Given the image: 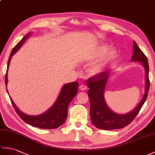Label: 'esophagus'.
Masks as SVG:
<instances>
[{"instance_id": "obj_1", "label": "esophagus", "mask_w": 155, "mask_h": 155, "mask_svg": "<svg viewBox=\"0 0 155 155\" xmlns=\"http://www.w3.org/2000/svg\"><path fill=\"white\" fill-rule=\"evenodd\" d=\"M79 88H80L81 91H85V90L87 88V87H86V85H84V84H82L80 86V87H79Z\"/></svg>"}]
</instances>
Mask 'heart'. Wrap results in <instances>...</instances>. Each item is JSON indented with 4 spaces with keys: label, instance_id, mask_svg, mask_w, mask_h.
<instances>
[{
    "label": "heart",
    "instance_id": "1",
    "mask_svg": "<svg viewBox=\"0 0 155 155\" xmlns=\"http://www.w3.org/2000/svg\"><path fill=\"white\" fill-rule=\"evenodd\" d=\"M107 46L105 45H99L96 51L92 53L91 56L89 57L88 60L93 61L98 57H101L104 53L106 51ZM117 55V51L116 49L114 48H111L107 52L104 54V55L98 59L96 62L93 63L91 67L89 68V73L92 76L98 75L101 74L102 72L106 69V67L108 64L112 62V61L116 58Z\"/></svg>",
    "mask_w": 155,
    "mask_h": 155
}]
</instances>
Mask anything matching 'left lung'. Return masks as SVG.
<instances>
[{"label":"left lung","instance_id":"obj_1","mask_svg":"<svg viewBox=\"0 0 155 155\" xmlns=\"http://www.w3.org/2000/svg\"><path fill=\"white\" fill-rule=\"evenodd\" d=\"M134 53L132 61L141 62L145 70V91L141 102L131 112L125 114H117L111 111L107 106L104 99V92L110 78L111 71H104L101 74L88 78L86 83L88 86V95L91 103L90 115L93 125L104 130H111L124 128L134 120L147 100L149 89V64L145 54L134 41Z\"/></svg>","mask_w":155,"mask_h":155}]
</instances>
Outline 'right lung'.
I'll return each mask as SVG.
<instances>
[{"label": "right lung", "instance_id": "1", "mask_svg": "<svg viewBox=\"0 0 155 155\" xmlns=\"http://www.w3.org/2000/svg\"><path fill=\"white\" fill-rule=\"evenodd\" d=\"M30 33L27 34L25 36L21 39L14 48L10 53L9 59L8 61V65H7V71L5 75V84L6 86L8 83V77H7V73H8V67L10 63V60L14 53L18 50L21 46L24 43V41L30 36ZM78 82H73L70 83H67L64 84L59 93L57 100L55 104L50 107V108L46 111L45 112L38 116H30L24 114L18 108L15 104L14 103L13 100L10 98L12 106L14 110L16 111L18 115L20 116L21 120H24L28 124L31 125V126L35 127H38L40 129H56L61 126L67 117V110L68 107L71 100L73 99L74 97L77 95L78 91ZM6 91L8 90L6 88Z\"/></svg>", "mask_w": 155, "mask_h": 155}]
</instances>
